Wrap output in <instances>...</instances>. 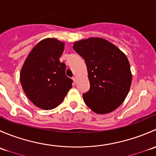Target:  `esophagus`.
I'll return each instance as SVG.
<instances>
[{
  "instance_id": "esophagus-1",
  "label": "esophagus",
  "mask_w": 156,
  "mask_h": 156,
  "mask_svg": "<svg viewBox=\"0 0 156 156\" xmlns=\"http://www.w3.org/2000/svg\"><path fill=\"white\" fill-rule=\"evenodd\" d=\"M72 80H73L74 83H75V84H76V82H77L76 78H75V77H73V78H72Z\"/></svg>"
}]
</instances>
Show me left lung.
<instances>
[{
  "label": "left lung",
  "mask_w": 156,
  "mask_h": 156,
  "mask_svg": "<svg viewBox=\"0 0 156 156\" xmlns=\"http://www.w3.org/2000/svg\"><path fill=\"white\" fill-rule=\"evenodd\" d=\"M73 49L87 66L90 89L83 94L86 105L98 114L114 111L126 98L131 84L127 56L117 47L100 37L75 42Z\"/></svg>",
  "instance_id": "1"
}]
</instances>
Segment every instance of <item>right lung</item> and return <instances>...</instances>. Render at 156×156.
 Returning <instances> with one entry per match:
<instances>
[{
    "mask_svg": "<svg viewBox=\"0 0 156 156\" xmlns=\"http://www.w3.org/2000/svg\"><path fill=\"white\" fill-rule=\"evenodd\" d=\"M64 43L56 38L39 42L29 53L20 73V82L29 99L37 107L49 110L59 106L72 87L66 75V66L59 57Z\"/></svg>",
    "mask_w": 156,
    "mask_h": 156,
    "instance_id": "obj_1",
    "label": "right lung"
}]
</instances>
